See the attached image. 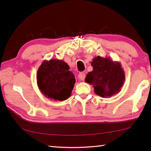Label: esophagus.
Returning <instances> with one entry per match:
<instances>
[{"instance_id":"obj_1","label":"esophagus","mask_w":151,"mask_h":151,"mask_svg":"<svg viewBox=\"0 0 151 151\" xmlns=\"http://www.w3.org/2000/svg\"><path fill=\"white\" fill-rule=\"evenodd\" d=\"M78 78H80L81 81L85 80V73H83V72H81V73H79Z\"/></svg>"}]
</instances>
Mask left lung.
Returning <instances> with one entry per match:
<instances>
[{
	"label": "left lung",
	"mask_w": 151,
	"mask_h": 151,
	"mask_svg": "<svg viewBox=\"0 0 151 151\" xmlns=\"http://www.w3.org/2000/svg\"><path fill=\"white\" fill-rule=\"evenodd\" d=\"M91 63L93 70L86 75L85 82L93 85L97 95L111 97L121 91L125 80L121 63L100 56L94 57Z\"/></svg>",
	"instance_id": "8db88e82"
}]
</instances>
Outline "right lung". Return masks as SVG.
Wrapping results in <instances>:
<instances>
[{
  "label": "right lung",
  "mask_w": 151,
  "mask_h": 151,
  "mask_svg": "<svg viewBox=\"0 0 151 151\" xmlns=\"http://www.w3.org/2000/svg\"><path fill=\"white\" fill-rule=\"evenodd\" d=\"M69 66L58 59L44 60L37 71V85L48 99L63 101L68 99L76 83Z\"/></svg>",
  "instance_id": "obj_1"
}]
</instances>
